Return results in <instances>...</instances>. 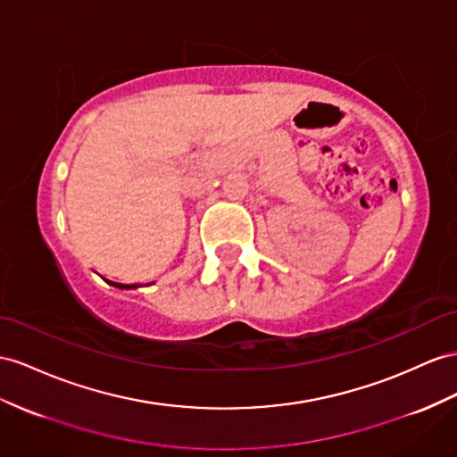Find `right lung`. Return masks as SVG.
I'll use <instances>...</instances> for the list:
<instances>
[{
	"label": "right lung",
	"instance_id": "1",
	"mask_svg": "<svg viewBox=\"0 0 457 457\" xmlns=\"http://www.w3.org/2000/svg\"><path fill=\"white\" fill-rule=\"evenodd\" d=\"M108 284L115 286V287H120V289H131V287H137L135 284H133V286H131V284H115V282H108Z\"/></svg>",
	"mask_w": 457,
	"mask_h": 457
}]
</instances>
